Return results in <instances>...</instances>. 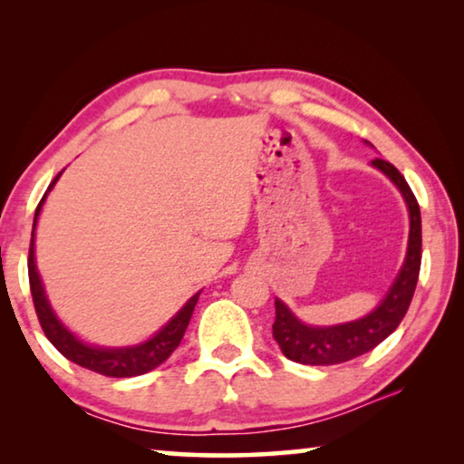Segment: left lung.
Returning a JSON list of instances; mask_svg holds the SVG:
<instances>
[{"label": "left lung", "mask_w": 464, "mask_h": 464, "mask_svg": "<svg viewBox=\"0 0 464 464\" xmlns=\"http://www.w3.org/2000/svg\"><path fill=\"white\" fill-rule=\"evenodd\" d=\"M371 145V143H366ZM372 168L382 171L397 190L401 192L410 213V239L401 270L397 272L387 295L382 301L368 313V315L345 321L337 325H307L290 311L285 303L276 298V321L272 332L274 340L278 342L282 354L298 364L329 366L348 362L376 348L382 340L395 332L405 317L407 309L418 285L420 266H421V215L420 204L415 200L411 188L407 186L405 178L392 163L384 160L371 161Z\"/></svg>", "instance_id": "8db88e82"}]
</instances>
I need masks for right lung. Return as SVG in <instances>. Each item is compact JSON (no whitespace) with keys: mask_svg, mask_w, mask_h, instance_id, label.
I'll list each match as a JSON object with an SVG mask.
<instances>
[{"mask_svg":"<svg viewBox=\"0 0 464 464\" xmlns=\"http://www.w3.org/2000/svg\"><path fill=\"white\" fill-rule=\"evenodd\" d=\"M63 171H59L57 178L53 179L49 190L44 192L41 204L36 207L34 223H33V239H30V254H28V278H30V293H33L34 309L38 321L44 335L49 337V342L57 348L63 356L72 362L80 364L88 371H93L104 376H116V379H124V376H139L145 374L153 368L160 366L161 362L171 356L182 337L186 334V327L190 324V317L194 313L196 303H198L200 290L194 296L186 301V304L179 309L174 317H171L160 332L153 334L149 340L135 343V345H122V348H106V345H93L77 337L72 329H69L63 321L57 317V313L53 311L49 296L44 293V285L41 274L36 268V257H34V231L38 223V215H41L43 204L46 196L53 190V186L57 184Z\"/></svg>","mask_w":464,"mask_h":464,"instance_id":"1","label":"right lung"}]
</instances>
